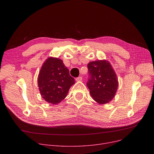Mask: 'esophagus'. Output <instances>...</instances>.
<instances>
[{
    "instance_id": "1",
    "label": "esophagus",
    "mask_w": 154,
    "mask_h": 154,
    "mask_svg": "<svg viewBox=\"0 0 154 154\" xmlns=\"http://www.w3.org/2000/svg\"><path fill=\"white\" fill-rule=\"evenodd\" d=\"M82 77H77V78L75 79V80H76L77 82H80V81H82Z\"/></svg>"
}]
</instances>
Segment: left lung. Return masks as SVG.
<instances>
[{"label": "left lung", "instance_id": "8db88e82", "mask_svg": "<svg viewBox=\"0 0 154 154\" xmlns=\"http://www.w3.org/2000/svg\"><path fill=\"white\" fill-rule=\"evenodd\" d=\"M91 76L87 86L93 99L100 105L110 102L114 97L119 85L116 73L106 60L90 62L87 65Z\"/></svg>", "mask_w": 154, "mask_h": 154}]
</instances>
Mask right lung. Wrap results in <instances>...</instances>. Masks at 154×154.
I'll return each instance as SVG.
<instances>
[{
    "label": "right lung",
    "mask_w": 154,
    "mask_h": 154,
    "mask_svg": "<svg viewBox=\"0 0 154 154\" xmlns=\"http://www.w3.org/2000/svg\"><path fill=\"white\" fill-rule=\"evenodd\" d=\"M37 79L42 97L53 105L59 103L66 97L70 87L75 82L63 60L53 57L44 62Z\"/></svg>",
    "instance_id": "obj_1"
}]
</instances>
